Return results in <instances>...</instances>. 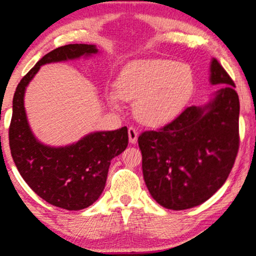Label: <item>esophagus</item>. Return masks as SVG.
Segmentation results:
<instances>
[{
  "instance_id": "1",
  "label": "esophagus",
  "mask_w": 256,
  "mask_h": 256,
  "mask_svg": "<svg viewBox=\"0 0 256 256\" xmlns=\"http://www.w3.org/2000/svg\"><path fill=\"white\" fill-rule=\"evenodd\" d=\"M128 140H130V142L136 143L137 137H138V131H137L134 128H128Z\"/></svg>"
}]
</instances>
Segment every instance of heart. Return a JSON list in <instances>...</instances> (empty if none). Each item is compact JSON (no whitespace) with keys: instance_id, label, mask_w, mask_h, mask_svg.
<instances>
[{"instance_id":"1","label":"heart","mask_w":256,"mask_h":256,"mask_svg":"<svg viewBox=\"0 0 256 256\" xmlns=\"http://www.w3.org/2000/svg\"><path fill=\"white\" fill-rule=\"evenodd\" d=\"M194 86V75L186 64L168 60H134L122 70L108 100L113 106L134 100V113L140 122L162 126L186 108Z\"/></svg>"}]
</instances>
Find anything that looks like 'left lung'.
<instances>
[{"mask_svg": "<svg viewBox=\"0 0 256 256\" xmlns=\"http://www.w3.org/2000/svg\"><path fill=\"white\" fill-rule=\"evenodd\" d=\"M209 104L188 106L172 122L138 136L146 186L160 206L184 210L208 200L226 182L240 150V98L218 60Z\"/></svg>", "mask_w": 256, "mask_h": 256, "instance_id": "8db88e82", "label": "left lung"}]
</instances>
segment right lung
<instances>
[{"mask_svg":"<svg viewBox=\"0 0 256 256\" xmlns=\"http://www.w3.org/2000/svg\"><path fill=\"white\" fill-rule=\"evenodd\" d=\"M96 52V47L84 44H66L50 50L22 78L14 92L8 132L14 164L36 194L62 209H85L100 198L110 160L128 147V128L91 134L68 147H47L36 141L28 124L24 109L25 87L42 64L74 60Z\"/></svg>","mask_w":256,"mask_h":256,"instance_id":"1","label":"right lung"}]
</instances>
